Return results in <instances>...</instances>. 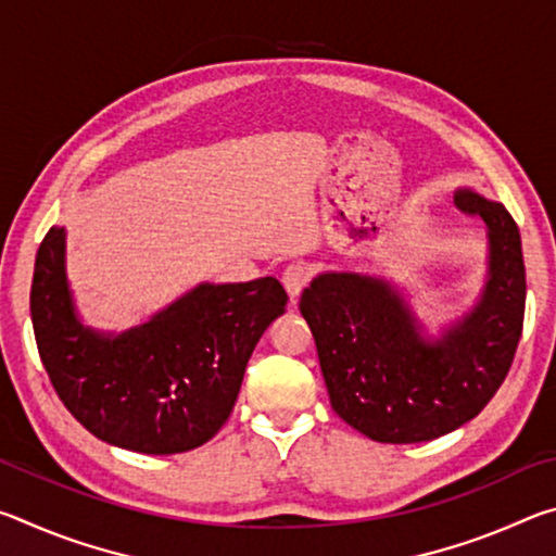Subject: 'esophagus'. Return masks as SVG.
Returning a JSON list of instances; mask_svg holds the SVG:
<instances>
[{"instance_id": "esophagus-1", "label": "esophagus", "mask_w": 556, "mask_h": 556, "mask_svg": "<svg viewBox=\"0 0 556 556\" xmlns=\"http://www.w3.org/2000/svg\"><path fill=\"white\" fill-rule=\"evenodd\" d=\"M308 279H312V271L304 265V262H291V265L281 271V285L289 291V296L294 299L299 296L301 291L306 289Z\"/></svg>"}]
</instances>
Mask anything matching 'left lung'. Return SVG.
Listing matches in <instances>:
<instances>
[{
  "instance_id": "obj_1",
  "label": "left lung",
  "mask_w": 556,
  "mask_h": 556,
  "mask_svg": "<svg viewBox=\"0 0 556 556\" xmlns=\"http://www.w3.org/2000/svg\"><path fill=\"white\" fill-rule=\"evenodd\" d=\"M454 201L485 220L491 269L478 306L441 341L419 336L409 306L382 279L331 271L301 294L331 407L382 444L431 441L481 414L520 343L527 285L517 223L473 191Z\"/></svg>"
}]
</instances>
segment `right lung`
<instances>
[{
	"label": "right lung",
	"mask_w": 556,
	"mask_h": 556,
	"mask_svg": "<svg viewBox=\"0 0 556 556\" xmlns=\"http://www.w3.org/2000/svg\"><path fill=\"white\" fill-rule=\"evenodd\" d=\"M65 232H46L31 281L36 345L55 394L92 437L139 454H181L218 434L260 336L285 314L275 277L201 285L117 338L83 328L63 267Z\"/></svg>",
	"instance_id": "1"
}]
</instances>
